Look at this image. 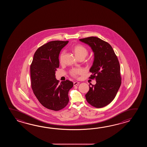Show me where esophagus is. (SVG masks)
<instances>
[{"mask_svg":"<svg viewBox=\"0 0 147 147\" xmlns=\"http://www.w3.org/2000/svg\"><path fill=\"white\" fill-rule=\"evenodd\" d=\"M80 84V82H77V81H75L74 82V86H77L78 84Z\"/></svg>","mask_w":147,"mask_h":147,"instance_id":"34e87169","label":"esophagus"}]
</instances>
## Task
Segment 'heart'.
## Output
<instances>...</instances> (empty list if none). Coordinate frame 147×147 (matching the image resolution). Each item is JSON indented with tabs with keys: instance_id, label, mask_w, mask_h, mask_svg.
Masks as SVG:
<instances>
[{
	"instance_id": "obj_1",
	"label": "heart",
	"mask_w": 147,
	"mask_h": 147,
	"mask_svg": "<svg viewBox=\"0 0 147 147\" xmlns=\"http://www.w3.org/2000/svg\"><path fill=\"white\" fill-rule=\"evenodd\" d=\"M72 51L75 53V56L77 58H82L84 59L87 56L88 50L86 47L81 45H77L72 47ZM65 55V52H62L60 55L59 60L60 62L63 61V58ZM71 75L73 76H76L80 72V70L77 69H73L71 70Z\"/></svg>"
}]
</instances>
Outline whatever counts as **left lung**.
<instances>
[{
	"instance_id": "obj_1",
	"label": "left lung",
	"mask_w": 147,
	"mask_h": 147,
	"mask_svg": "<svg viewBox=\"0 0 147 147\" xmlns=\"http://www.w3.org/2000/svg\"><path fill=\"white\" fill-rule=\"evenodd\" d=\"M79 40L89 45L94 53L89 71L92 74L91 78L96 79V84L91 87L89 85L86 99L91 106L102 108L114 99L121 86L119 61L111 45L100 38L90 37Z\"/></svg>"
}]
</instances>
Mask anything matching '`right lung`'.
Instances as JSON below:
<instances>
[{"label":"right lung","instance_id":"add662e5","mask_svg":"<svg viewBox=\"0 0 147 147\" xmlns=\"http://www.w3.org/2000/svg\"><path fill=\"white\" fill-rule=\"evenodd\" d=\"M68 41H51L35 52L30 65L31 88L39 102L47 109L58 111L69 102L68 92L74 84L69 80L60 84L56 78L60 52Z\"/></svg>","mask_w":147,"mask_h":147}]
</instances>
